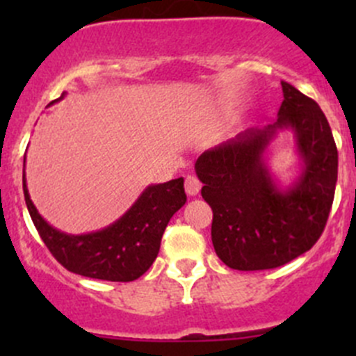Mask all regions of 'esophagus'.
<instances>
[{
	"label": "esophagus",
	"mask_w": 356,
	"mask_h": 356,
	"mask_svg": "<svg viewBox=\"0 0 356 356\" xmlns=\"http://www.w3.org/2000/svg\"><path fill=\"white\" fill-rule=\"evenodd\" d=\"M184 188H186V193H188L189 196H196L201 189V182L195 177V175H188V177H186V182H184Z\"/></svg>",
	"instance_id": "esophagus-1"
}]
</instances>
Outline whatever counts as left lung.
Here are the masks:
<instances>
[{
	"label": "left lung",
	"instance_id": "left-lung-1",
	"mask_svg": "<svg viewBox=\"0 0 356 356\" xmlns=\"http://www.w3.org/2000/svg\"><path fill=\"white\" fill-rule=\"evenodd\" d=\"M277 120L251 127L200 155L201 196L213 210L215 253L234 270L281 267L310 250L331 211L337 149L324 111L282 81ZM293 134L300 172L282 185L268 165V148L281 131Z\"/></svg>",
	"mask_w": 356,
	"mask_h": 356
}]
</instances>
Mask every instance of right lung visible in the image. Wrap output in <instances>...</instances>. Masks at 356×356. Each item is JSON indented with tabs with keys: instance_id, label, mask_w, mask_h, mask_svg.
Listing matches in <instances>:
<instances>
[{
	"instance_id": "1",
	"label": "right lung",
	"mask_w": 356,
	"mask_h": 356,
	"mask_svg": "<svg viewBox=\"0 0 356 356\" xmlns=\"http://www.w3.org/2000/svg\"><path fill=\"white\" fill-rule=\"evenodd\" d=\"M63 96L65 92L49 105ZM22 181L29 213L53 257L74 274L113 282L136 281L152 267L168 220L188 200L182 177L152 184L113 224L88 234H67L48 224L32 203L25 182V156Z\"/></svg>"
}]
</instances>
